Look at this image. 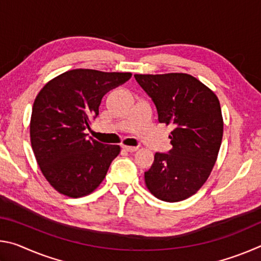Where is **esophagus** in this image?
<instances>
[{"mask_svg": "<svg viewBox=\"0 0 261 261\" xmlns=\"http://www.w3.org/2000/svg\"><path fill=\"white\" fill-rule=\"evenodd\" d=\"M122 148L126 152H135V151H137V149H138V147H137V146H126V145H123Z\"/></svg>", "mask_w": 261, "mask_h": 261, "instance_id": "1", "label": "esophagus"}]
</instances>
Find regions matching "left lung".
Returning <instances> with one entry per match:
<instances>
[{
	"mask_svg": "<svg viewBox=\"0 0 261 261\" xmlns=\"http://www.w3.org/2000/svg\"><path fill=\"white\" fill-rule=\"evenodd\" d=\"M151 98L160 123L171 124L168 153L158 152L145 171L147 189L158 199H187L208 178L221 146L223 121L219 99L187 73L135 74Z\"/></svg>",
	"mask_w": 261,
	"mask_h": 261,
	"instance_id": "8db88e82",
	"label": "left lung"
}]
</instances>
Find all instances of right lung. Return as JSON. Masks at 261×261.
<instances>
[{
    "mask_svg": "<svg viewBox=\"0 0 261 261\" xmlns=\"http://www.w3.org/2000/svg\"><path fill=\"white\" fill-rule=\"evenodd\" d=\"M130 72L74 69L47 83L35 98L31 144L42 174L60 193L78 198L99 187L118 145L99 143L85 134L99 115L101 100L126 83Z\"/></svg>",
    "mask_w": 261,
    "mask_h": 261,
    "instance_id": "1",
    "label": "right lung"
}]
</instances>
